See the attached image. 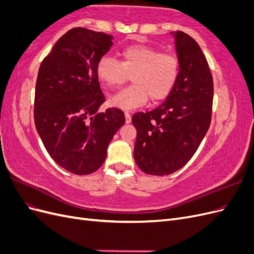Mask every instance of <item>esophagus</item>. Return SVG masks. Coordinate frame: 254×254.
<instances>
[{
    "mask_svg": "<svg viewBox=\"0 0 254 254\" xmlns=\"http://www.w3.org/2000/svg\"><path fill=\"white\" fill-rule=\"evenodd\" d=\"M125 118H126V123L131 122V115H130L128 111H125Z\"/></svg>",
    "mask_w": 254,
    "mask_h": 254,
    "instance_id": "34e87169",
    "label": "esophagus"
}]
</instances>
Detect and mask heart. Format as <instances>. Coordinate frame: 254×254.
Segmentation results:
<instances>
[{
  "label": "heart",
  "instance_id": "1",
  "mask_svg": "<svg viewBox=\"0 0 254 254\" xmlns=\"http://www.w3.org/2000/svg\"><path fill=\"white\" fill-rule=\"evenodd\" d=\"M96 73L107 87L117 88L132 77V86L121 90L110 104L123 110H133L150 101L160 102L171 93L180 73V59L173 53L142 44L123 49L121 61L104 55L98 59Z\"/></svg>",
  "mask_w": 254,
  "mask_h": 254
}]
</instances>
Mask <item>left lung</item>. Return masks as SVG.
<instances>
[{
	"instance_id": "left-lung-1",
	"label": "left lung",
	"mask_w": 254,
	"mask_h": 254,
	"mask_svg": "<svg viewBox=\"0 0 254 254\" xmlns=\"http://www.w3.org/2000/svg\"><path fill=\"white\" fill-rule=\"evenodd\" d=\"M180 73L172 92L157 108L132 115L136 129L133 157L144 173L166 176L186 165L211 124L213 76L199 44L175 32Z\"/></svg>"
}]
</instances>
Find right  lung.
Masks as SVG:
<instances>
[{"label":"right lung","instance_id":"right-lung-1","mask_svg":"<svg viewBox=\"0 0 254 254\" xmlns=\"http://www.w3.org/2000/svg\"><path fill=\"white\" fill-rule=\"evenodd\" d=\"M112 44V37L103 32L72 28L59 38L38 72L36 129L52 159L75 175L102 166L107 147L125 123L117 107L96 112L106 101L96 64Z\"/></svg>","mask_w":254,"mask_h":254}]
</instances>
